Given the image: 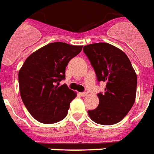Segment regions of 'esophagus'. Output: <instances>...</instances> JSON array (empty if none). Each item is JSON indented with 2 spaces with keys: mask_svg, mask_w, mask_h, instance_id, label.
<instances>
[{
  "mask_svg": "<svg viewBox=\"0 0 154 154\" xmlns=\"http://www.w3.org/2000/svg\"><path fill=\"white\" fill-rule=\"evenodd\" d=\"M79 95L80 96H82V97H85L88 95V93H86V92H84V93H79Z\"/></svg>",
  "mask_w": 154,
  "mask_h": 154,
  "instance_id": "esophagus-1",
  "label": "esophagus"
}]
</instances>
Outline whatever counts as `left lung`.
<instances>
[{
	"mask_svg": "<svg viewBox=\"0 0 154 154\" xmlns=\"http://www.w3.org/2000/svg\"><path fill=\"white\" fill-rule=\"evenodd\" d=\"M83 51L96 73L98 81L106 82L100 93L99 106L88 110L89 118L102 125L120 122L131 109L136 98L137 75L126 54L109 43H94Z\"/></svg>",
	"mask_w": 154,
	"mask_h": 154,
	"instance_id": "1",
	"label": "left lung"
}]
</instances>
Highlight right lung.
<instances>
[{
	"label": "right lung",
	"mask_w": 154,
	"mask_h": 154,
	"mask_svg": "<svg viewBox=\"0 0 154 154\" xmlns=\"http://www.w3.org/2000/svg\"><path fill=\"white\" fill-rule=\"evenodd\" d=\"M82 45L54 42L41 47L27 58L18 75L20 94L31 116L43 124L64 119L76 93L66 85L65 68L80 53Z\"/></svg>",
	"instance_id": "add662e5"
}]
</instances>
